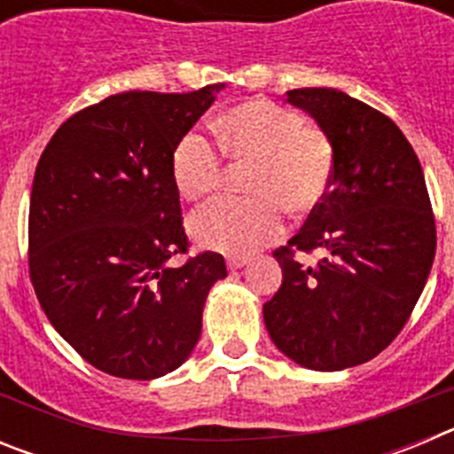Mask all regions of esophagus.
Returning <instances> with one entry per match:
<instances>
[{
    "label": "esophagus",
    "instance_id": "obj_1",
    "mask_svg": "<svg viewBox=\"0 0 454 454\" xmlns=\"http://www.w3.org/2000/svg\"><path fill=\"white\" fill-rule=\"evenodd\" d=\"M250 263V259H246V256H231V259H227V268L230 270H239V268L247 266Z\"/></svg>",
    "mask_w": 454,
    "mask_h": 454
}]
</instances>
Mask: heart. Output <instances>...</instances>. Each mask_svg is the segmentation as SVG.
Wrapping results in <instances>:
<instances>
[{
	"label": "heart",
	"mask_w": 454,
	"mask_h": 454,
	"mask_svg": "<svg viewBox=\"0 0 454 454\" xmlns=\"http://www.w3.org/2000/svg\"><path fill=\"white\" fill-rule=\"evenodd\" d=\"M220 150L252 161V198H220L195 211L191 236L200 247L247 256L284 231V207L293 214L314 208L330 188L334 145L330 136L282 104L254 99L214 122ZM223 156L204 136L188 134L172 154V179L186 200H202L223 182Z\"/></svg>",
	"instance_id": "heart-1"
}]
</instances>
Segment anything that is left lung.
I'll return each mask as SVG.
<instances>
[{"label": "left lung", "instance_id": "1", "mask_svg": "<svg viewBox=\"0 0 454 454\" xmlns=\"http://www.w3.org/2000/svg\"><path fill=\"white\" fill-rule=\"evenodd\" d=\"M286 102L334 145L330 191L275 250L282 286L263 304L277 350L311 371L371 362L414 311L436 252L423 168L398 124L334 88H298ZM320 249L304 267L294 250Z\"/></svg>", "mask_w": 454, "mask_h": 454}]
</instances>
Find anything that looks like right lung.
Masks as SVG:
<instances>
[{
  "label": "right lung",
  "mask_w": 454,
  "mask_h": 454,
  "mask_svg": "<svg viewBox=\"0 0 454 454\" xmlns=\"http://www.w3.org/2000/svg\"><path fill=\"white\" fill-rule=\"evenodd\" d=\"M224 83L129 90L59 127L34 175L29 272L54 330L90 366L156 380L191 356L223 254L188 247L172 154Z\"/></svg>",
  "instance_id": "add662e5"
}]
</instances>
